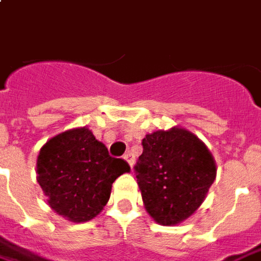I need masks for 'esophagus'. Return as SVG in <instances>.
<instances>
[{
    "label": "esophagus",
    "mask_w": 261,
    "mask_h": 261,
    "mask_svg": "<svg viewBox=\"0 0 261 261\" xmlns=\"http://www.w3.org/2000/svg\"><path fill=\"white\" fill-rule=\"evenodd\" d=\"M125 161H126L127 164L130 165V168L134 167V164H135V156H134V153H130V152H127V153H125Z\"/></svg>",
    "instance_id": "1"
}]
</instances>
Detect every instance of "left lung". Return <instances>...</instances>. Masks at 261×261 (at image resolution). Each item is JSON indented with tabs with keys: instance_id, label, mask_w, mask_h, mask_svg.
I'll return each instance as SVG.
<instances>
[{
	"instance_id": "1",
	"label": "left lung",
	"mask_w": 261,
	"mask_h": 261,
	"mask_svg": "<svg viewBox=\"0 0 261 261\" xmlns=\"http://www.w3.org/2000/svg\"><path fill=\"white\" fill-rule=\"evenodd\" d=\"M142 146L135 174L145 208L159 224H178L194 214L214 182V158L181 127L146 135Z\"/></svg>"
}]
</instances>
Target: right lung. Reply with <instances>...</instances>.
Wrapping results in <instances>:
<instances>
[{"label":"right lung","mask_w":261,"mask_h":261,"mask_svg":"<svg viewBox=\"0 0 261 261\" xmlns=\"http://www.w3.org/2000/svg\"><path fill=\"white\" fill-rule=\"evenodd\" d=\"M130 167L110 156L87 127L66 130L51 138L37 158V181L47 202L73 223L96 217L109 201L112 184Z\"/></svg>","instance_id":"right-lung-1"}]
</instances>
